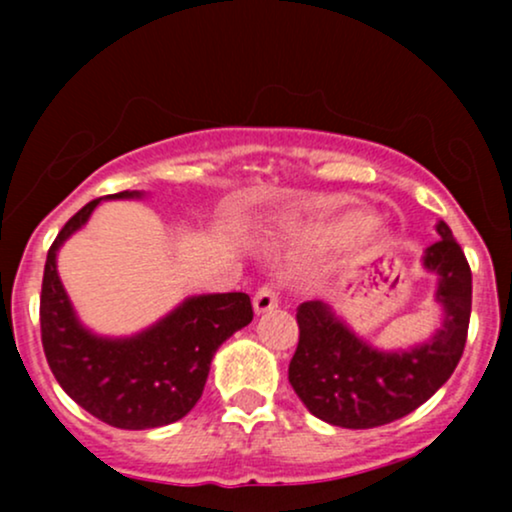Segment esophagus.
I'll return each instance as SVG.
<instances>
[{
  "label": "esophagus",
  "mask_w": 512,
  "mask_h": 512,
  "mask_svg": "<svg viewBox=\"0 0 512 512\" xmlns=\"http://www.w3.org/2000/svg\"><path fill=\"white\" fill-rule=\"evenodd\" d=\"M252 305H255V313H267V310H274L279 305V293H276L274 286H262L260 291L252 298Z\"/></svg>",
  "instance_id": "esophagus-1"
}]
</instances>
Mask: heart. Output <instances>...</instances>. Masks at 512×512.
I'll list each match as a JSON object with an SVG mask.
<instances>
[{
	"label": "heart",
	"instance_id": "1",
	"mask_svg": "<svg viewBox=\"0 0 512 512\" xmlns=\"http://www.w3.org/2000/svg\"><path fill=\"white\" fill-rule=\"evenodd\" d=\"M361 236L363 240L375 238V226L370 223V216L361 209H349L342 216L327 223V226L317 228L313 233L315 243H342L346 238Z\"/></svg>",
	"mask_w": 512,
	"mask_h": 512
}]
</instances>
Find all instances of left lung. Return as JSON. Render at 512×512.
Wrapping results in <instances>:
<instances>
[{"instance_id": "obj_1", "label": "left lung", "mask_w": 512, "mask_h": 512, "mask_svg": "<svg viewBox=\"0 0 512 512\" xmlns=\"http://www.w3.org/2000/svg\"><path fill=\"white\" fill-rule=\"evenodd\" d=\"M426 248L424 267L438 274L443 325L426 344L380 351L358 339L322 301L296 310L298 346L289 383L317 419L342 428H375L402 419L448 383L460 363L472 315V269L448 223Z\"/></svg>"}]
</instances>
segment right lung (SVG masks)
Instances as JSON below:
<instances>
[{
    "label": "right lung",
    "mask_w": 512,
    "mask_h": 512,
    "mask_svg": "<svg viewBox=\"0 0 512 512\" xmlns=\"http://www.w3.org/2000/svg\"><path fill=\"white\" fill-rule=\"evenodd\" d=\"M110 197H142V192ZM101 199L76 211L48 250L40 291L45 358L62 390L103 424L125 431L173 424L202 397L216 349L252 322L250 296L240 291L192 296L134 337L108 339L88 332L57 276V250L84 226Z\"/></svg>",
    "instance_id": "right-lung-1"
}]
</instances>
